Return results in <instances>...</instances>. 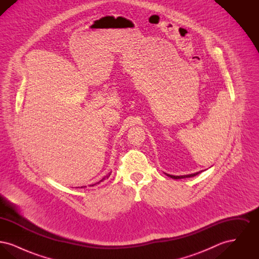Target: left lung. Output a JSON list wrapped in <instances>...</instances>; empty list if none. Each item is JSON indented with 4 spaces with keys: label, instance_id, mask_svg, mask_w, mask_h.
Returning a JSON list of instances; mask_svg holds the SVG:
<instances>
[{
    "label": "left lung",
    "instance_id": "8db88e82",
    "mask_svg": "<svg viewBox=\"0 0 259 259\" xmlns=\"http://www.w3.org/2000/svg\"><path fill=\"white\" fill-rule=\"evenodd\" d=\"M202 172V171H200V172H194V174H190V175H185V176H172V175H169V174H166L168 177H170V178H172V179H175V180H179V179H185V178H191V177H194V176H196L198 174H200V172Z\"/></svg>",
    "mask_w": 259,
    "mask_h": 259
}]
</instances>
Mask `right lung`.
<instances>
[{"mask_svg":"<svg viewBox=\"0 0 259 259\" xmlns=\"http://www.w3.org/2000/svg\"><path fill=\"white\" fill-rule=\"evenodd\" d=\"M110 176H111V172H109V174H108V175H107V176H105V177H104V178H103V179H102V180H101V181H99L98 183H96V184H94V185H89V186H94V185H99V184H100V183H102V182H104V181H105V180H107V179H109V177H110ZM82 187H87V186H81V187H80V188H82Z\"/></svg>","mask_w":259,"mask_h":259,"instance_id":"add662e5","label":"right lung"}]
</instances>
